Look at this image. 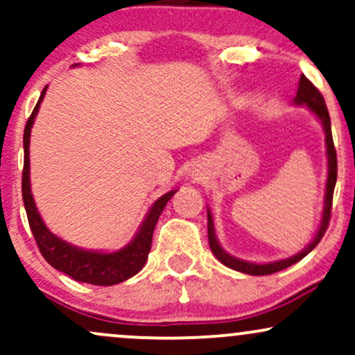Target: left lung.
<instances>
[{"instance_id": "obj_1", "label": "left lung", "mask_w": 355, "mask_h": 355, "mask_svg": "<svg viewBox=\"0 0 355 355\" xmlns=\"http://www.w3.org/2000/svg\"><path fill=\"white\" fill-rule=\"evenodd\" d=\"M295 105H305V107L311 108V112L320 120L322 126H324L325 132V146H327V164H329V173H327V185H325V198H324V211H322V222L319 230H317V235L313 240L309 243L307 247L304 248L302 252H299L297 255L288 257V259L277 260V262L270 263H252L245 262V260H240L237 257H232L227 254L222 247H220L217 235H215V227H214V218H211L210 210L207 211V218H209V243L210 250L214 252V255L217 257L220 262L225 267L234 268V270L242 272V274L248 275H268L275 274V272L284 270V268L294 266L295 262L302 260L309 252H312L315 248L317 243L320 242L322 237H324L325 230L329 227V220H331V211H332V197H334V187H336L337 182V153L336 146H334L332 140V130H331V116H329L327 105H325L324 96L320 95V92L317 89L311 81L307 80V76L302 75L299 80V89H297V95L294 98Z\"/></svg>"}]
</instances>
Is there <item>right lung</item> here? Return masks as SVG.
Segmentation results:
<instances>
[{
	"mask_svg": "<svg viewBox=\"0 0 355 355\" xmlns=\"http://www.w3.org/2000/svg\"><path fill=\"white\" fill-rule=\"evenodd\" d=\"M46 87L43 88L42 96L38 103L28 118L26 126H24L23 145H24V165H23V180H21V191L24 209H26L28 222L30 229L33 232V237L36 240L40 252L44 257L51 267L63 274L70 275L71 279L78 282L93 284V285H115L130 279L145 266L148 259L150 248H152V237L155 225H157L158 217L164 211L166 202L177 193V190H170L168 193L162 195L157 202L153 203L152 209L144 220V223L138 229L135 239L128 245L116 252H95V250H83L71 243L64 242L55 234L48 230L44 225L43 218L40 217V211L36 209L33 193H31L30 185V135L31 126L35 123L36 113H38L40 105H42Z\"/></svg>",
	"mask_w": 355,
	"mask_h": 355,
	"instance_id": "right-lung-1",
	"label": "right lung"
}]
</instances>
